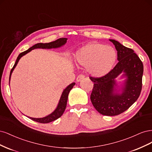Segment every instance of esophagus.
<instances>
[{
  "instance_id": "1",
  "label": "esophagus",
  "mask_w": 152,
  "mask_h": 152,
  "mask_svg": "<svg viewBox=\"0 0 152 152\" xmlns=\"http://www.w3.org/2000/svg\"><path fill=\"white\" fill-rule=\"evenodd\" d=\"M84 77H85V75H78V76H77V78H76V81H77V82H80V81H81L83 79H84Z\"/></svg>"
}]
</instances>
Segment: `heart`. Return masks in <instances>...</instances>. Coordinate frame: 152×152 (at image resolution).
Here are the masks:
<instances>
[{
  "instance_id": "heart-1",
  "label": "heart",
  "mask_w": 152,
  "mask_h": 152,
  "mask_svg": "<svg viewBox=\"0 0 152 152\" xmlns=\"http://www.w3.org/2000/svg\"><path fill=\"white\" fill-rule=\"evenodd\" d=\"M117 53L113 47L92 42L82 47L75 53L77 64L86 67L88 72L95 77H102L112 70L116 61Z\"/></svg>"
}]
</instances>
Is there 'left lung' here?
Wrapping results in <instances>:
<instances>
[{"mask_svg":"<svg viewBox=\"0 0 152 152\" xmlns=\"http://www.w3.org/2000/svg\"><path fill=\"white\" fill-rule=\"evenodd\" d=\"M109 40L115 45L119 62L107 75L90 77L94 83L90 99L100 114L113 116L128 109L138 99L142 88L143 65L133 50L115 40ZM122 72L126 79L119 93L116 89L115 78Z\"/></svg>","mask_w":152,"mask_h":152,"instance_id":"obj_1","label":"left lung"}]
</instances>
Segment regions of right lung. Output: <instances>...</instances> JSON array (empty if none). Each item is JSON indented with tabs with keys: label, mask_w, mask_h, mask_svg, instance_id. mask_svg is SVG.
Returning <instances> with one entry per match:
<instances>
[{
	"label": "right lung",
	"mask_w": 152,
	"mask_h": 152,
	"mask_svg": "<svg viewBox=\"0 0 152 152\" xmlns=\"http://www.w3.org/2000/svg\"><path fill=\"white\" fill-rule=\"evenodd\" d=\"M67 38H61L59 39H57V40H56L54 42H52L50 43H38L35 44V45H34L31 47H30L27 50L21 53L20 54H19L18 56V57H17L16 61L15 64H14V65L11 71L10 76H9V81H10L11 76L12 75V72L13 70L14 69V68L16 67L19 59H20V58L23 56L26 55L27 53L30 52L31 50H32L33 49H35V48H47V49L49 48L50 49V48H56L61 47L63 46L64 45H65V43L67 42ZM75 85V83H72L69 86H67L64 89V90L63 91L62 95L61 96L60 100H59V102H58V104L57 108L56 109V110L52 112V113H51L50 114H49L46 117H42V118H33V117H30L31 120H33L34 121H36L38 122H40V123H43V124L48 123V122H50L52 121H53L57 119L58 118H59V117L63 114L64 112V110L66 109L69 93Z\"/></svg>",
	"instance_id": "obj_1"
}]
</instances>
